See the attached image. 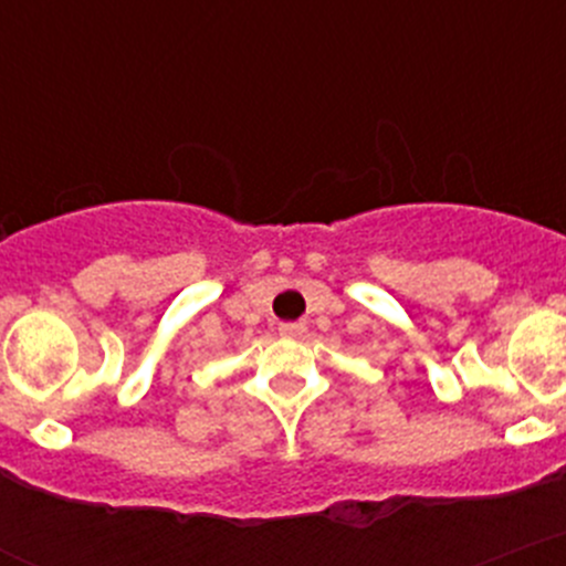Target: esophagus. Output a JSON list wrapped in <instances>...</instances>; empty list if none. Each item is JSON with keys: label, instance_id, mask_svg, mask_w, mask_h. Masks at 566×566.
Returning <instances> with one entry per match:
<instances>
[{"label": "esophagus", "instance_id": "obj_1", "mask_svg": "<svg viewBox=\"0 0 566 566\" xmlns=\"http://www.w3.org/2000/svg\"><path fill=\"white\" fill-rule=\"evenodd\" d=\"M281 329L283 337H302L307 332V324L305 322H285L277 326Z\"/></svg>", "mask_w": 566, "mask_h": 566}]
</instances>
